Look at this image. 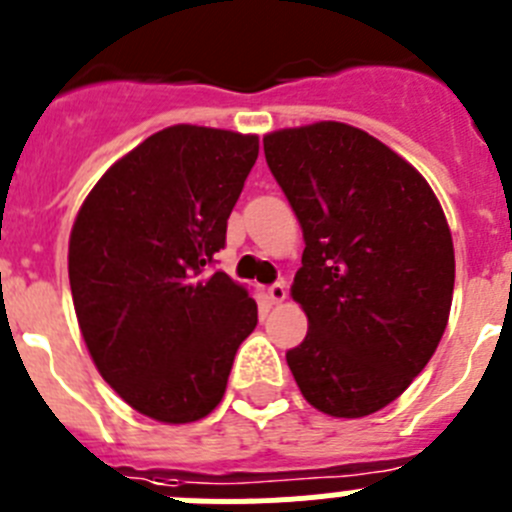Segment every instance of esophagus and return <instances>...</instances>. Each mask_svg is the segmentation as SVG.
Instances as JSON below:
<instances>
[{
    "label": "esophagus",
    "instance_id": "obj_1",
    "mask_svg": "<svg viewBox=\"0 0 512 512\" xmlns=\"http://www.w3.org/2000/svg\"><path fill=\"white\" fill-rule=\"evenodd\" d=\"M267 298L272 300V303H283L285 298H288V285L280 280V283H272L270 288H267Z\"/></svg>",
    "mask_w": 512,
    "mask_h": 512
}]
</instances>
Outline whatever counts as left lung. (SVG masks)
Segmentation results:
<instances>
[{"label":"left lung","mask_w":512,"mask_h":512,"mask_svg":"<svg viewBox=\"0 0 512 512\" xmlns=\"http://www.w3.org/2000/svg\"><path fill=\"white\" fill-rule=\"evenodd\" d=\"M265 159L303 227L285 353L318 412L358 419L401 396L447 328L455 247L432 186L379 138L336 121L267 133Z\"/></svg>","instance_id":"1"}]
</instances>
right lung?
<instances>
[{
  "label": "right lung",
  "mask_w": 512,
  "mask_h": 512,
  "mask_svg": "<svg viewBox=\"0 0 512 512\" xmlns=\"http://www.w3.org/2000/svg\"><path fill=\"white\" fill-rule=\"evenodd\" d=\"M260 138L169 126L100 176L70 232L75 315L100 376L164 424L207 417L257 303L209 272Z\"/></svg>",
  "instance_id": "right-lung-1"
}]
</instances>
